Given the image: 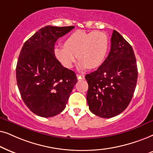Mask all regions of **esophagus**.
Listing matches in <instances>:
<instances>
[{"label": "esophagus", "instance_id": "34e87169", "mask_svg": "<svg viewBox=\"0 0 153 153\" xmlns=\"http://www.w3.org/2000/svg\"><path fill=\"white\" fill-rule=\"evenodd\" d=\"M77 78L79 80H84L85 79V75H77Z\"/></svg>", "mask_w": 153, "mask_h": 153}]
</instances>
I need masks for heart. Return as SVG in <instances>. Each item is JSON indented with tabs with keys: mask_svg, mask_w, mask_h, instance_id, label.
<instances>
[{
	"mask_svg": "<svg viewBox=\"0 0 153 153\" xmlns=\"http://www.w3.org/2000/svg\"><path fill=\"white\" fill-rule=\"evenodd\" d=\"M109 40L107 34L101 30L86 32L76 30L65 40L64 47L54 48V56L66 68H71L76 59L80 60L79 67L85 69L97 68L103 64L108 50Z\"/></svg>",
	"mask_w": 153,
	"mask_h": 153,
	"instance_id": "b5f03b06",
	"label": "heart"
}]
</instances>
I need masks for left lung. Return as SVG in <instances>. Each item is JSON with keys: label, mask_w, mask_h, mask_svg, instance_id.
Segmentation results:
<instances>
[{"label": "left lung", "mask_w": 153, "mask_h": 153, "mask_svg": "<svg viewBox=\"0 0 153 153\" xmlns=\"http://www.w3.org/2000/svg\"><path fill=\"white\" fill-rule=\"evenodd\" d=\"M138 78L132 47L114 30L108 56L97 71L87 74V101L94 115L111 118L127 108L133 97Z\"/></svg>", "instance_id": "left-lung-1"}]
</instances>
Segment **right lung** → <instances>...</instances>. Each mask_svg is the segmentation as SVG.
I'll return each mask as SVG.
<instances>
[{"instance_id":"right-lung-1","label":"right lung","mask_w":153,"mask_h":153,"mask_svg":"<svg viewBox=\"0 0 153 153\" xmlns=\"http://www.w3.org/2000/svg\"><path fill=\"white\" fill-rule=\"evenodd\" d=\"M75 26H46L33 35L22 47L16 68V78L22 100L30 111L50 117L64 111L76 74L65 68L54 56L59 38Z\"/></svg>"}]
</instances>
